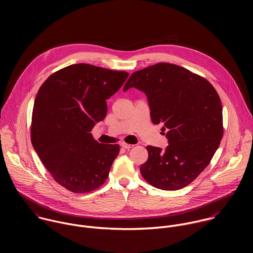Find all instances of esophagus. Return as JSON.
I'll return each instance as SVG.
<instances>
[{
    "label": "esophagus",
    "instance_id": "obj_1",
    "mask_svg": "<svg viewBox=\"0 0 253 253\" xmlns=\"http://www.w3.org/2000/svg\"><path fill=\"white\" fill-rule=\"evenodd\" d=\"M121 147H123V148H125V149H131V148H133L134 147V145L133 144H127V143H125V142H122L121 144Z\"/></svg>",
    "mask_w": 253,
    "mask_h": 253
}]
</instances>
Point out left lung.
<instances>
[{"mask_svg": "<svg viewBox=\"0 0 253 253\" xmlns=\"http://www.w3.org/2000/svg\"><path fill=\"white\" fill-rule=\"evenodd\" d=\"M145 93L154 124H162L168 146H147L148 160L140 172L162 190L191 183L210 163L223 136L222 105L213 86L187 69L169 63L136 71L123 91Z\"/></svg>", "mask_w": 253, "mask_h": 253, "instance_id": "1", "label": "left lung"}]
</instances>
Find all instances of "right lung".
I'll use <instances>...</instances> for the list:
<instances>
[{"mask_svg": "<svg viewBox=\"0 0 253 253\" xmlns=\"http://www.w3.org/2000/svg\"><path fill=\"white\" fill-rule=\"evenodd\" d=\"M127 72L75 64L52 74L36 96L31 140L55 181L75 193L100 187L120 147L100 144L90 133L104 120L107 102L124 84Z\"/></svg>", "mask_w": 253, "mask_h": 253, "instance_id": "right-lung-1", "label": "right lung"}]
</instances>
